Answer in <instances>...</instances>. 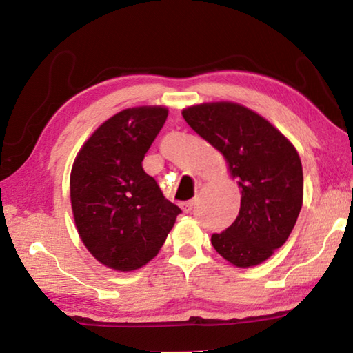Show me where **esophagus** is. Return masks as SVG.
I'll use <instances>...</instances> for the list:
<instances>
[{
  "label": "esophagus",
  "mask_w": 353,
  "mask_h": 353,
  "mask_svg": "<svg viewBox=\"0 0 353 353\" xmlns=\"http://www.w3.org/2000/svg\"><path fill=\"white\" fill-rule=\"evenodd\" d=\"M193 207H194V201H193V199L182 202V210H183L185 213H190L191 210H193Z\"/></svg>",
  "instance_id": "esophagus-1"
}]
</instances>
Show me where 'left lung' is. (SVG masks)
I'll return each instance as SVG.
<instances>
[{
    "label": "left lung",
    "mask_w": 353,
    "mask_h": 353,
    "mask_svg": "<svg viewBox=\"0 0 353 353\" xmlns=\"http://www.w3.org/2000/svg\"><path fill=\"white\" fill-rule=\"evenodd\" d=\"M190 128L224 155L241 188L236 219L212 235L216 252L238 268L260 265L282 248L303 199L296 148L270 121L235 103H208L182 112Z\"/></svg>",
    "instance_id": "left-lung-1"
}]
</instances>
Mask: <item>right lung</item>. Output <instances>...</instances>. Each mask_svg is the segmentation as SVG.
<instances>
[{
    "instance_id": "right-lung-1",
    "label": "right lung",
    "mask_w": 353,
    "mask_h": 353,
    "mask_svg": "<svg viewBox=\"0 0 353 353\" xmlns=\"http://www.w3.org/2000/svg\"><path fill=\"white\" fill-rule=\"evenodd\" d=\"M166 117L168 110L157 105L117 113L94 130L71 168L77 232L112 270L134 271L152 260L182 213L141 165Z\"/></svg>"
}]
</instances>
